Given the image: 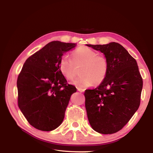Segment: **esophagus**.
Listing matches in <instances>:
<instances>
[{"label":"esophagus","instance_id":"esophagus-1","mask_svg":"<svg viewBox=\"0 0 153 153\" xmlns=\"http://www.w3.org/2000/svg\"><path fill=\"white\" fill-rule=\"evenodd\" d=\"M77 90L79 91V92H84V91H85V89H80V88H77Z\"/></svg>","mask_w":153,"mask_h":153}]
</instances>
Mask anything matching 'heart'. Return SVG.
<instances>
[{
  "label": "heart",
  "instance_id": "b5f03b06",
  "mask_svg": "<svg viewBox=\"0 0 153 153\" xmlns=\"http://www.w3.org/2000/svg\"><path fill=\"white\" fill-rule=\"evenodd\" d=\"M72 60L63 55L59 61V69L67 80H71L75 75V66H80L79 77L72 84L80 89L93 85H100L106 78L108 72V62L104 55L87 47L76 48L71 54Z\"/></svg>",
  "mask_w": 153,
  "mask_h": 153
}]
</instances>
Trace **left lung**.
I'll return each mask as SVG.
<instances>
[{"mask_svg":"<svg viewBox=\"0 0 153 153\" xmlns=\"http://www.w3.org/2000/svg\"><path fill=\"white\" fill-rule=\"evenodd\" d=\"M103 53L108 62L105 80L84 92L87 117L92 129L112 134L126 125L140 104L143 80L136 60L121 45H87Z\"/></svg>","mask_w":153,"mask_h":153,"instance_id":"obj_1","label":"left lung"}]
</instances>
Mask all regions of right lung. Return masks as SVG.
<instances>
[{
	"instance_id": "right-lung-1",
	"label": "right lung",
	"mask_w": 153,
	"mask_h": 153,
	"mask_svg": "<svg viewBox=\"0 0 153 153\" xmlns=\"http://www.w3.org/2000/svg\"><path fill=\"white\" fill-rule=\"evenodd\" d=\"M75 43L54 41L26 60L18 76V105L29 123L41 131L59 127L76 88L68 84L59 61Z\"/></svg>"
}]
</instances>
